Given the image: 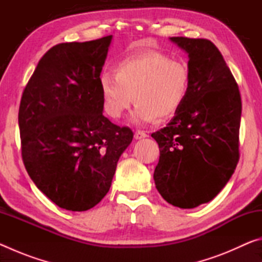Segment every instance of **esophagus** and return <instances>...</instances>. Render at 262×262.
Returning a JSON list of instances; mask_svg holds the SVG:
<instances>
[{"label":"esophagus","mask_w":262,"mask_h":262,"mask_svg":"<svg viewBox=\"0 0 262 262\" xmlns=\"http://www.w3.org/2000/svg\"><path fill=\"white\" fill-rule=\"evenodd\" d=\"M148 133H145L143 130H136V133L134 134V137L136 140H142L144 139V137H148Z\"/></svg>","instance_id":"34e87169"}]
</instances>
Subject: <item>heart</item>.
<instances>
[{
    "mask_svg": "<svg viewBox=\"0 0 262 262\" xmlns=\"http://www.w3.org/2000/svg\"><path fill=\"white\" fill-rule=\"evenodd\" d=\"M113 73L99 78L105 113L120 119L133 100L137 101L130 115L135 125L156 122L176 114L187 98L190 73L187 63L159 52L125 57Z\"/></svg>",
    "mask_w": 262,
    "mask_h": 262,
    "instance_id": "1",
    "label": "heart"
}]
</instances>
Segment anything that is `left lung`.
Returning a JSON list of instances; mask_svg holds the SVG:
<instances>
[{
	"label": "left lung",
	"mask_w": 262,
	"mask_h": 262,
	"mask_svg": "<svg viewBox=\"0 0 262 262\" xmlns=\"http://www.w3.org/2000/svg\"><path fill=\"white\" fill-rule=\"evenodd\" d=\"M188 55L189 91L172 120L151 136L159 145L156 188L174 207L211 201L236 170L242 99L221 52L207 39L172 37Z\"/></svg>",
	"instance_id": "obj_1"
}]
</instances>
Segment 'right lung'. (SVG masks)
<instances>
[{"label": "right lung", "mask_w": 262, "mask_h": 262, "mask_svg": "<svg viewBox=\"0 0 262 262\" xmlns=\"http://www.w3.org/2000/svg\"><path fill=\"white\" fill-rule=\"evenodd\" d=\"M111 41L107 35L52 47L21 96L25 168L35 186L66 210L85 211L101 201L133 140L129 128L103 115L99 78Z\"/></svg>", "instance_id": "add662e5"}]
</instances>
